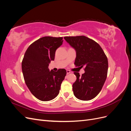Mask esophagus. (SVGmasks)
I'll return each instance as SVG.
<instances>
[{
  "mask_svg": "<svg viewBox=\"0 0 131 131\" xmlns=\"http://www.w3.org/2000/svg\"><path fill=\"white\" fill-rule=\"evenodd\" d=\"M69 73H70V71L69 70H67V74H69Z\"/></svg>",
  "mask_w": 131,
  "mask_h": 131,
  "instance_id": "obj_1",
  "label": "esophagus"
}]
</instances>
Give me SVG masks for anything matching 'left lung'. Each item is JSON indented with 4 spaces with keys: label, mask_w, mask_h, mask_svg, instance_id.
Instances as JSON below:
<instances>
[{
    "label": "left lung",
    "mask_w": 131,
    "mask_h": 131,
    "mask_svg": "<svg viewBox=\"0 0 131 131\" xmlns=\"http://www.w3.org/2000/svg\"><path fill=\"white\" fill-rule=\"evenodd\" d=\"M64 39L75 50L74 64L85 67L81 76L74 72L77 80L73 84L74 96L79 100L89 101L100 92L106 80L108 61L100 45L85 36L65 37Z\"/></svg>",
    "instance_id": "left-lung-1"
}]
</instances>
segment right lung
Listing matches in <instances>:
<instances>
[{
	"label": "right lung",
	"mask_w": 131,
	"mask_h": 131,
	"mask_svg": "<svg viewBox=\"0 0 131 131\" xmlns=\"http://www.w3.org/2000/svg\"><path fill=\"white\" fill-rule=\"evenodd\" d=\"M62 39L52 37L39 39L30 45L23 57L22 70L26 84L33 96L41 101H49L57 96L66 75L64 69L57 72L49 69Z\"/></svg>",
	"instance_id": "obj_1"
}]
</instances>
